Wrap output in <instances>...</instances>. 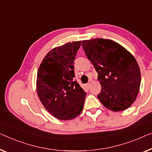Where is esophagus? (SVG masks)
<instances>
[{
    "label": "esophagus",
    "instance_id": "esophagus-1",
    "mask_svg": "<svg viewBox=\"0 0 152 152\" xmlns=\"http://www.w3.org/2000/svg\"><path fill=\"white\" fill-rule=\"evenodd\" d=\"M90 86H91V83H87V85H86V87H87V88H89V87H90Z\"/></svg>",
    "mask_w": 152,
    "mask_h": 152
}]
</instances>
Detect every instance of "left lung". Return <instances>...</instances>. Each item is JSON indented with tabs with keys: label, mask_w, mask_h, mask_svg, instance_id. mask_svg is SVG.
I'll return each instance as SVG.
<instances>
[{
	"label": "left lung",
	"mask_w": 152,
	"mask_h": 152,
	"mask_svg": "<svg viewBox=\"0 0 152 152\" xmlns=\"http://www.w3.org/2000/svg\"><path fill=\"white\" fill-rule=\"evenodd\" d=\"M82 46L98 74L100 102L115 112L128 108L137 98L141 85V72L134 56L110 39L83 40Z\"/></svg>",
	"instance_id": "1"
}]
</instances>
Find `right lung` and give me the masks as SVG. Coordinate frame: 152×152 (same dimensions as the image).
<instances>
[{
    "label": "right lung",
    "instance_id": "right-lung-1",
    "mask_svg": "<svg viewBox=\"0 0 152 152\" xmlns=\"http://www.w3.org/2000/svg\"><path fill=\"white\" fill-rule=\"evenodd\" d=\"M81 41L54 48L41 63L36 88L44 108L55 118L70 120L83 110L86 93L74 80V60Z\"/></svg>",
    "mask_w": 152,
    "mask_h": 152
}]
</instances>
